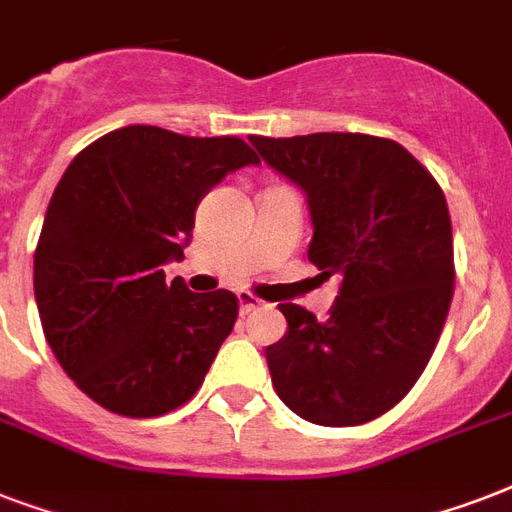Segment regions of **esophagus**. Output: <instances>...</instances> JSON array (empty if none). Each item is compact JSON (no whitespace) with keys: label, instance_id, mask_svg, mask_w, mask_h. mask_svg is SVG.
I'll use <instances>...</instances> for the list:
<instances>
[{"label":"esophagus","instance_id":"obj_1","mask_svg":"<svg viewBox=\"0 0 512 512\" xmlns=\"http://www.w3.org/2000/svg\"><path fill=\"white\" fill-rule=\"evenodd\" d=\"M236 300H239V313L241 316H247L249 311H255V308H260V300H257L255 295H249V292H239V295H236Z\"/></svg>","mask_w":512,"mask_h":512}]
</instances>
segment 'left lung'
Wrapping results in <instances>:
<instances>
[{
	"label": "left lung",
	"instance_id": "8db88e82",
	"mask_svg": "<svg viewBox=\"0 0 512 512\" xmlns=\"http://www.w3.org/2000/svg\"><path fill=\"white\" fill-rule=\"evenodd\" d=\"M249 143L308 199V260L340 292L327 321L281 303L287 335L265 348L279 398L303 420H377L420 380L454 292L444 191L396 140L313 132Z\"/></svg>",
	"mask_w": 512,
	"mask_h": 512
}]
</instances>
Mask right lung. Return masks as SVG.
<instances>
[{"label":"right lung","instance_id":"obj_1","mask_svg":"<svg viewBox=\"0 0 512 512\" xmlns=\"http://www.w3.org/2000/svg\"><path fill=\"white\" fill-rule=\"evenodd\" d=\"M260 164L239 138H185L132 124L68 164L34 252L44 337L76 388L124 417H159L199 390L239 300L196 295L164 265L183 260L199 201Z\"/></svg>","mask_w":512,"mask_h":512}]
</instances>
